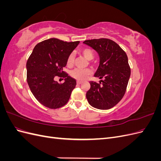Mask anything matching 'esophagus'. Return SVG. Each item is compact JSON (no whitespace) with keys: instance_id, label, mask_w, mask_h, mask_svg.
I'll use <instances>...</instances> for the list:
<instances>
[{"instance_id":"1","label":"esophagus","mask_w":161,"mask_h":161,"mask_svg":"<svg viewBox=\"0 0 161 161\" xmlns=\"http://www.w3.org/2000/svg\"><path fill=\"white\" fill-rule=\"evenodd\" d=\"M80 84H82V82L77 81V85H80Z\"/></svg>"}]
</instances>
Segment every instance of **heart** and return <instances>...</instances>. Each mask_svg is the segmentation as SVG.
Listing matches in <instances>:
<instances>
[{
	"label": "heart",
	"mask_w": 161,
	"mask_h": 161,
	"mask_svg": "<svg viewBox=\"0 0 161 161\" xmlns=\"http://www.w3.org/2000/svg\"><path fill=\"white\" fill-rule=\"evenodd\" d=\"M80 53L86 59L91 60H92L95 57V52L93 50H91V48L89 47H85L80 50ZM75 55L73 53H70V54L68 56L67 60H66V65L68 67H72L75 64ZM91 70L89 69H76L73 70L70 72V76L77 80L82 81L85 80L87 77H88L91 74Z\"/></svg>",
	"instance_id": "b5f03b06"
}]
</instances>
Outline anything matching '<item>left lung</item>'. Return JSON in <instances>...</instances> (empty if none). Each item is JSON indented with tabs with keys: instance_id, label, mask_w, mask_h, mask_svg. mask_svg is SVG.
<instances>
[{
	"instance_id": "obj_1",
	"label": "left lung",
	"mask_w": 161,
	"mask_h": 161,
	"mask_svg": "<svg viewBox=\"0 0 161 161\" xmlns=\"http://www.w3.org/2000/svg\"><path fill=\"white\" fill-rule=\"evenodd\" d=\"M84 43L98 52L100 64L95 74L100 83L90 81L86 97L89 103L99 109L113 108L124 96L131 74L127 54L114 41L108 38L85 40Z\"/></svg>"
}]
</instances>
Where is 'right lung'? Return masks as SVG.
<instances>
[{
	"label": "right lung",
	"mask_w": 161,
	"mask_h": 161,
	"mask_svg": "<svg viewBox=\"0 0 161 161\" xmlns=\"http://www.w3.org/2000/svg\"><path fill=\"white\" fill-rule=\"evenodd\" d=\"M79 41L67 42L50 38L35 46L27 62V81L36 99L43 106L58 109L69 101L76 79L63 70L67 58ZM56 76L65 79L60 84L55 80Z\"/></svg>",
	"instance_id": "add662e5"
}]
</instances>
